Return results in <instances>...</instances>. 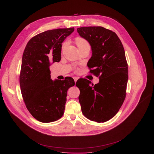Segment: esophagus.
<instances>
[{
	"mask_svg": "<svg viewBox=\"0 0 154 154\" xmlns=\"http://www.w3.org/2000/svg\"><path fill=\"white\" fill-rule=\"evenodd\" d=\"M73 79H74V81H75V82L76 83V82H77V80H78V77H73Z\"/></svg>",
	"mask_w": 154,
	"mask_h": 154,
	"instance_id": "1",
	"label": "esophagus"
}]
</instances>
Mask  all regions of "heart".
<instances>
[{
    "label": "heart",
    "mask_w": 154,
    "mask_h": 154,
    "mask_svg": "<svg viewBox=\"0 0 154 154\" xmlns=\"http://www.w3.org/2000/svg\"><path fill=\"white\" fill-rule=\"evenodd\" d=\"M76 44L78 47V48L80 47H82V46H84V45H89L88 43V42L86 40L84 39V38H77L76 39ZM67 42H65L63 44H62V50L63 49V48L66 47V46L67 45Z\"/></svg>",
    "instance_id": "1"
}]
</instances>
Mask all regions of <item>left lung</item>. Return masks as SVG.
Here are the masks:
<instances>
[{
    "mask_svg": "<svg viewBox=\"0 0 154 154\" xmlns=\"http://www.w3.org/2000/svg\"><path fill=\"white\" fill-rule=\"evenodd\" d=\"M77 32L91 46L90 72L99 77L94 85L86 79L77 81L82 112L88 119L105 122L116 115L125 99L128 65L124 48L115 32L104 27H82Z\"/></svg>",
    "mask_w": 154,
    "mask_h": 154,
    "instance_id": "obj_1",
    "label": "left lung"
}]
</instances>
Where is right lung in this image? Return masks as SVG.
<instances>
[{"mask_svg":"<svg viewBox=\"0 0 154 154\" xmlns=\"http://www.w3.org/2000/svg\"><path fill=\"white\" fill-rule=\"evenodd\" d=\"M74 31V27L45 31L32 37L24 50L21 93L27 109L39 122H54L62 117L67 91L75 85L69 77L54 81L49 69L52 63L60 60L62 43Z\"/></svg>","mask_w":154,"mask_h":154,"instance_id":"obj_1","label":"right lung"}]
</instances>
